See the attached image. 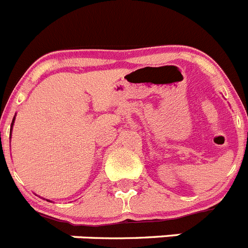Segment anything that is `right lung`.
Segmentation results:
<instances>
[{
    "instance_id": "obj_1",
    "label": "right lung",
    "mask_w": 248,
    "mask_h": 248,
    "mask_svg": "<svg viewBox=\"0 0 248 248\" xmlns=\"http://www.w3.org/2000/svg\"><path fill=\"white\" fill-rule=\"evenodd\" d=\"M13 120H15V119H13ZM12 124H13V122H12Z\"/></svg>"
}]
</instances>
